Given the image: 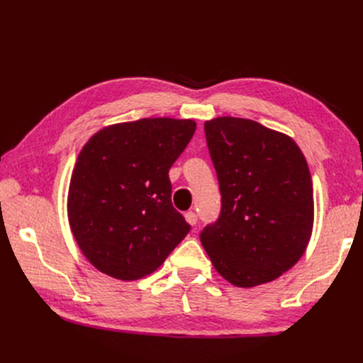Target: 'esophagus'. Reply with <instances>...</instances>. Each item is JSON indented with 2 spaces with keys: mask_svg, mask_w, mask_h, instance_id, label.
I'll return each instance as SVG.
<instances>
[{
  "mask_svg": "<svg viewBox=\"0 0 363 363\" xmlns=\"http://www.w3.org/2000/svg\"><path fill=\"white\" fill-rule=\"evenodd\" d=\"M184 219H186V223H188V224L195 225L196 221H199V216H196L195 212H188V213H184Z\"/></svg>",
  "mask_w": 363,
  "mask_h": 363,
  "instance_id": "34e87169",
  "label": "esophagus"
}]
</instances>
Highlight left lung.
I'll return each mask as SVG.
<instances>
[{"label":"left lung","mask_w":363,"mask_h":363,"mask_svg":"<svg viewBox=\"0 0 363 363\" xmlns=\"http://www.w3.org/2000/svg\"><path fill=\"white\" fill-rule=\"evenodd\" d=\"M221 213L200 235L221 276L238 288L276 280L304 255L313 228L309 167L294 139L256 121L204 123Z\"/></svg>","instance_id":"left-lung-1"}]
</instances>
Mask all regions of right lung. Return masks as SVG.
<instances>
[{
    "mask_svg": "<svg viewBox=\"0 0 363 363\" xmlns=\"http://www.w3.org/2000/svg\"><path fill=\"white\" fill-rule=\"evenodd\" d=\"M195 127L192 119L144 118L104 127L86 142L69 183L68 219L98 271L139 280L189 233L172 207L168 172Z\"/></svg>",
    "mask_w": 363,
    "mask_h": 363,
    "instance_id": "right-lung-1",
    "label": "right lung"
}]
</instances>
